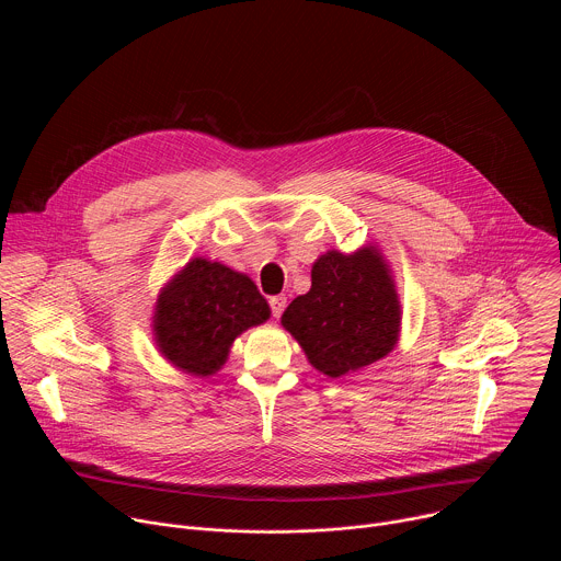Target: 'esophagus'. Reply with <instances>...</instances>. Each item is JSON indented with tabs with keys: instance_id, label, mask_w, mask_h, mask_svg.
<instances>
[{
	"instance_id": "obj_1",
	"label": "esophagus",
	"mask_w": 561,
	"mask_h": 561,
	"mask_svg": "<svg viewBox=\"0 0 561 561\" xmlns=\"http://www.w3.org/2000/svg\"><path fill=\"white\" fill-rule=\"evenodd\" d=\"M268 304H271L273 317H279L284 312V308H286V297L284 295H275V297L268 299Z\"/></svg>"
}]
</instances>
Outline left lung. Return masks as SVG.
<instances>
[{"label": "left lung", "instance_id": "8db88e82", "mask_svg": "<svg viewBox=\"0 0 561 561\" xmlns=\"http://www.w3.org/2000/svg\"><path fill=\"white\" fill-rule=\"evenodd\" d=\"M282 327L310 366L331 379L392 353L402 333V301L377 244L319 255L310 271V290L288 304Z\"/></svg>", "mask_w": 561, "mask_h": 561}]
</instances>
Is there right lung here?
I'll return each mask as SVG.
<instances>
[{
    "mask_svg": "<svg viewBox=\"0 0 561 561\" xmlns=\"http://www.w3.org/2000/svg\"><path fill=\"white\" fill-rule=\"evenodd\" d=\"M268 317L271 306L247 273L193 257L159 288L150 327L171 366L210 377L226 364L232 342Z\"/></svg>",
    "mask_w": 561,
    "mask_h": 561,
    "instance_id": "1",
    "label": "right lung"
}]
</instances>
